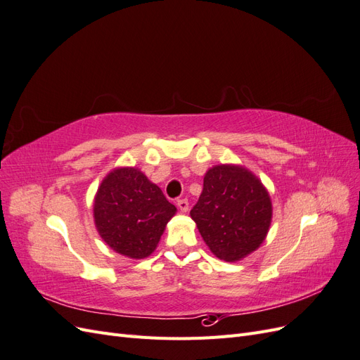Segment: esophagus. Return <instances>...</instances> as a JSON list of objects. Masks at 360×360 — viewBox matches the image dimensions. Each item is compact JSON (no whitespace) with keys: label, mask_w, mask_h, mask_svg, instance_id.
Masks as SVG:
<instances>
[{"label":"esophagus","mask_w":360,"mask_h":360,"mask_svg":"<svg viewBox=\"0 0 360 360\" xmlns=\"http://www.w3.org/2000/svg\"><path fill=\"white\" fill-rule=\"evenodd\" d=\"M177 207L180 209V212L186 213V212H188V209H189V202H188V200H186V198H181V200H179V201H177Z\"/></svg>","instance_id":"34e87169"}]
</instances>
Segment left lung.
Returning a JSON list of instances; mask_svg holds the SVG:
<instances>
[{
	"instance_id": "1",
	"label": "left lung",
	"mask_w": 360,
	"mask_h": 360,
	"mask_svg": "<svg viewBox=\"0 0 360 360\" xmlns=\"http://www.w3.org/2000/svg\"><path fill=\"white\" fill-rule=\"evenodd\" d=\"M191 217L212 252L234 263L264 242L271 222L270 195L245 167L216 165L205 172Z\"/></svg>"
}]
</instances>
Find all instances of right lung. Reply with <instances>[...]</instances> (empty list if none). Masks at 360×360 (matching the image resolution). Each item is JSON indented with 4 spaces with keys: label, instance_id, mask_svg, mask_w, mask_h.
I'll list each match as a JSON object with an SVG mask.
<instances>
[{
    "label": "right lung",
    "instance_id": "add662e5",
    "mask_svg": "<svg viewBox=\"0 0 360 360\" xmlns=\"http://www.w3.org/2000/svg\"><path fill=\"white\" fill-rule=\"evenodd\" d=\"M177 209L138 168H115L94 197V224L103 242L134 259L153 254Z\"/></svg>",
    "mask_w": 360,
    "mask_h": 360
}]
</instances>
